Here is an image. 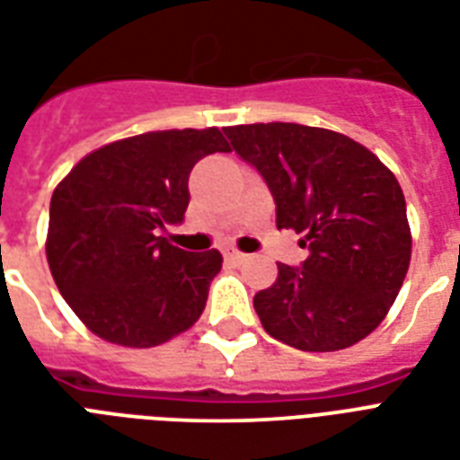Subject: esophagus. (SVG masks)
<instances>
[{"mask_svg":"<svg viewBox=\"0 0 460 460\" xmlns=\"http://www.w3.org/2000/svg\"><path fill=\"white\" fill-rule=\"evenodd\" d=\"M224 258H226V262H231V265H241V262H245V258H248V255L241 251H226L224 252Z\"/></svg>","mask_w":460,"mask_h":460,"instance_id":"34e87169","label":"esophagus"}]
</instances>
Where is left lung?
<instances>
[{
  "label": "left lung",
  "instance_id": "obj_1",
  "mask_svg": "<svg viewBox=\"0 0 460 460\" xmlns=\"http://www.w3.org/2000/svg\"><path fill=\"white\" fill-rule=\"evenodd\" d=\"M231 146L272 190L277 226L303 234V267L279 262L252 298L262 327L298 350L349 349L375 332L411 265L399 181L343 133L303 124L226 126Z\"/></svg>",
  "mask_w": 460,
  "mask_h": 460
}]
</instances>
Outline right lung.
<instances>
[{
    "mask_svg": "<svg viewBox=\"0 0 460 460\" xmlns=\"http://www.w3.org/2000/svg\"><path fill=\"white\" fill-rule=\"evenodd\" d=\"M229 150L215 126L140 133L85 155L54 188L47 262L93 334L153 349L198 322L222 252L181 251L159 229L183 219L195 162Z\"/></svg>",
    "mask_w": 460,
    "mask_h": 460,
    "instance_id": "right-lung-1",
    "label": "right lung"
}]
</instances>
